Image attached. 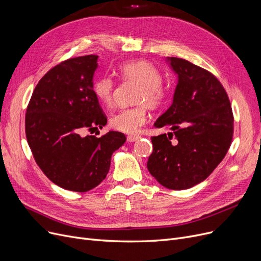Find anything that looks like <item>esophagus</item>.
Instances as JSON below:
<instances>
[{
  "label": "esophagus",
  "mask_w": 261,
  "mask_h": 261,
  "mask_svg": "<svg viewBox=\"0 0 261 261\" xmlns=\"http://www.w3.org/2000/svg\"><path fill=\"white\" fill-rule=\"evenodd\" d=\"M139 138H140V136L130 135V136H128V137H127V141L128 142H135V141H137Z\"/></svg>",
  "instance_id": "esophagus-1"
}]
</instances>
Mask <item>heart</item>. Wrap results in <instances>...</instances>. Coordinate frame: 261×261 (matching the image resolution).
Instances as JSON below:
<instances>
[{
  "label": "heart",
  "instance_id": "heart-1",
  "mask_svg": "<svg viewBox=\"0 0 261 261\" xmlns=\"http://www.w3.org/2000/svg\"><path fill=\"white\" fill-rule=\"evenodd\" d=\"M119 73L124 81H130L139 84L136 102L141 103L138 106L126 108L119 111L110 119V125L115 129L125 133L136 134L146 121V103L148 106L156 107L165 97V89L160 83L158 70L146 60H132L119 66ZM116 89L115 81L109 76L97 79L92 84V92L95 97L105 106L114 103Z\"/></svg>",
  "mask_w": 261,
  "mask_h": 261
}]
</instances>
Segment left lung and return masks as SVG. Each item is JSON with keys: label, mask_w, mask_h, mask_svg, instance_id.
Here are the masks:
<instances>
[{"label": "left lung", "mask_w": 261, "mask_h": 261, "mask_svg": "<svg viewBox=\"0 0 261 261\" xmlns=\"http://www.w3.org/2000/svg\"><path fill=\"white\" fill-rule=\"evenodd\" d=\"M177 77L171 106L154 126L171 132L152 137L147 169L164 187L185 190L205 180L225 157L232 139L228 96L218 79L188 60L167 57Z\"/></svg>", "instance_id": "1"}]
</instances>
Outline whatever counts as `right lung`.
I'll use <instances>...</instances> for the list:
<instances>
[{
    "label": "right lung",
    "mask_w": 261,
    "mask_h": 261,
    "mask_svg": "<svg viewBox=\"0 0 261 261\" xmlns=\"http://www.w3.org/2000/svg\"><path fill=\"white\" fill-rule=\"evenodd\" d=\"M98 56L68 59L37 84L25 116V133L37 165L55 185L86 192L106 177L111 156L126 141L110 130L103 137L85 129L106 125L107 119L92 92Z\"/></svg>",
    "instance_id": "right-lung-1"
}]
</instances>
